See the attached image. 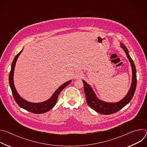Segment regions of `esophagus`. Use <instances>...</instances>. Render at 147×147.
I'll return each instance as SVG.
<instances>
[{
    "mask_svg": "<svg viewBox=\"0 0 147 147\" xmlns=\"http://www.w3.org/2000/svg\"><path fill=\"white\" fill-rule=\"evenodd\" d=\"M82 77V73L81 72H77L76 75V78H81Z\"/></svg>",
    "mask_w": 147,
    "mask_h": 147,
    "instance_id": "obj_1",
    "label": "esophagus"
}]
</instances>
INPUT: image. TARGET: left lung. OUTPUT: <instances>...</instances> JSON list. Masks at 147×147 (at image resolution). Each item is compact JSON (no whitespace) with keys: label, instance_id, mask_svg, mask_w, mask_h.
<instances>
[{"label":"left lung","instance_id":"8db88e82","mask_svg":"<svg viewBox=\"0 0 147 147\" xmlns=\"http://www.w3.org/2000/svg\"><path fill=\"white\" fill-rule=\"evenodd\" d=\"M121 47L123 48L125 54H126L127 58L129 59L132 69V82L130 88L125 97L121 100L116 103H109L104 102L99 99L94 91L90 85L85 81L82 80L84 84V89L86 94L87 103L88 106L90 107L96 112L102 115H111L115 113L123 107H124L127 104H128L131 99L133 98L137 86V75H136V69L134 64V61L129 54V51L125 46L121 43Z\"/></svg>","mask_w":147,"mask_h":147}]
</instances>
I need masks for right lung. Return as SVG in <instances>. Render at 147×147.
<instances>
[{"label":"right lung","instance_id":"add662e5","mask_svg":"<svg viewBox=\"0 0 147 147\" xmlns=\"http://www.w3.org/2000/svg\"><path fill=\"white\" fill-rule=\"evenodd\" d=\"M22 51H23V49L15 56L12 62L11 70L9 74V85L11 90L12 94L13 95L15 101L18 104V105L22 108L35 114H42V113H46L49 110H51L52 108H53V107L55 105L59 94L66 86H67L71 82V80H69V81L63 84L60 87H59V88L56 90V91L54 92L53 95L48 100L45 102H41V103H32V102H30L26 100L25 99H24L23 98L21 97L17 93L14 87V81H13L14 71V67L16 66V63L17 61V58L18 57L19 55H20L21 53H22Z\"/></svg>","mask_w":147,"mask_h":147}]
</instances>
